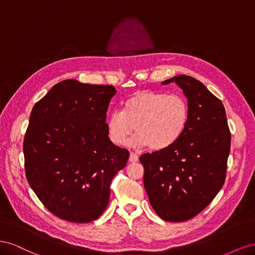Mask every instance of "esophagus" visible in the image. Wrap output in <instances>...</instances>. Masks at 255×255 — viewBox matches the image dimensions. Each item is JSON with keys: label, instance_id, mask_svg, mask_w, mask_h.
Returning <instances> with one entry per match:
<instances>
[{"label": "esophagus", "instance_id": "1", "mask_svg": "<svg viewBox=\"0 0 255 255\" xmlns=\"http://www.w3.org/2000/svg\"><path fill=\"white\" fill-rule=\"evenodd\" d=\"M128 160L130 161V163H136V161H138V155H137V154L133 153V152H130Z\"/></svg>", "mask_w": 255, "mask_h": 255}]
</instances>
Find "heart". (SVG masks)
Here are the masks:
<instances>
[{
    "label": "heart",
    "instance_id": "obj_1",
    "mask_svg": "<svg viewBox=\"0 0 255 255\" xmlns=\"http://www.w3.org/2000/svg\"><path fill=\"white\" fill-rule=\"evenodd\" d=\"M188 120L189 106L184 97L143 90L127 99L122 111H113L107 117L106 128L115 144L127 143L136 130L133 145L163 151L180 139Z\"/></svg>",
    "mask_w": 255,
    "mask_h": 255
}]
</instances>
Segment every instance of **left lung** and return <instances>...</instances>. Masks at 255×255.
<instances>
[{
  "mask_svg": "<svg viewBox=\"0 0 255 255\" xmlns=\"http://www.w3.org/2000/svg\"><path fill=\"white\" fill-rule=\"evenodd\" d=\"M172 82L187 98L186 129L170 148L139 160L154 211L166 221L182 222L202 212L225 184L231 133L225 106L201 82L181 74L161 84Z\"/></svg>",
  "mask_w": 255,
  "mask_h": 255,
  "instance_id": "1",
  "label": "left lung"
}]
</instances>
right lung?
I'll return each instance as SVG.
<instances>
[{"label": "right lung", "instance_id": "add662e5", "mask_svg": "<svg viewBox=\"0 0 255 255\" xmlns=\"http://www.w3.org/2000/svg\"><path fill=\"white\" fill-rule=\"evenodd\" d=\"M116 92L112 85L65 80L33 107L23 141L26 179L58 218L98 219L109 204L113 177L128 163V151L111 141L106 128Z\"/></svg>", "mask_w": 255, "mask_h": 255}]
</instances>
